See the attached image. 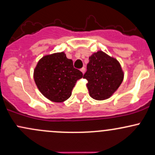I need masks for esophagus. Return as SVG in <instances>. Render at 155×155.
Here are the masks:
<instances>
[{
  "label": "esophagus",
  "instance_id": "34e87169",
  "mask_svg": "<svg viewBox=\"0 0 155 155\" xmlns=\"http://www.w3.org/2000/svg\"><path fill=\"white\" fill-rule=\"evenodd\" d=\"M80 71H81V73H82V74H84V72H85V68H81Z\"/></svg>",
  "mask_w": 155,
  "mask_h": 155
}]
</instances>
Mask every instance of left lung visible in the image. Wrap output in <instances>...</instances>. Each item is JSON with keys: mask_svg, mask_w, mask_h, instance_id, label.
<instances>
[{"mask_svg": "<svg viewBox=\"0 0 155 155\" xmlns=\"http://www.w3.org/2000/svg\"><path fill=\"white\" fill-rule=\"evenodd\" d=\"M87 80L90 96L96 100L110 98L124 79V73L117 59L99 51L89 57L87 71L83 76Z\"/></svg>", "mask_w": 155, "mask_h": 155, "instance_id": "1", "label": "left lung"}]
</instances>
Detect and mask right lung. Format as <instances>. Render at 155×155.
Segmentation results:
<instances>
[{
	"label": "right lung",
	"instance_id": "add662e5",
	"mask_svg": "<svg viewBox=\"0 0 155 155\" xmlns=\"http://www.w3.org/2000/svg\"><path fill=\"white\" fill-rule=\"evenodd\" d=\"M83 74L74 68L73 61L64 52L43 57L37 63L34 79L44 96L54 102H62L70 98L73 88Z\"/></svg>",
	"mask_w": 155,
	"mask_h": 155
}]
</instances>
